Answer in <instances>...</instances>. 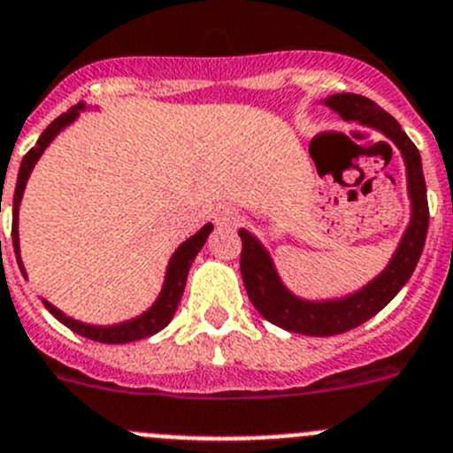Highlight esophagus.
<instances>
[{
	"instance_id": "34e87169",
	"label": "esophagus",
	"mask_w": 453,
	"mask_h": 453,
	"mask_svg": "<svg viewBox=\"0 0 453 453\" xmlns=\"http://www.w3.org/2000/svg\"><path fill=\"white\" fill-rule=\"evenodd\" d=\"M214 221L219 227H234L239 223V210L232 208V205H223L214 212Z\"/></svg>"
}]
</instances>
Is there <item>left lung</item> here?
Returning <instances> with one entry per match:
<instances>
[{
  "instance_id": "obj_1",
  "label": "left lung",
  "mask_w": 453,
  "mask_h": 453,
  "mask_svg": "<svg viewBox=\"0 0 453 453\" xmlns=\"http://www.w3.org/2000/svg\"><path fill=\"white\" fill-rule=\"evenodd\" d=\"M325 104L336 110L345 121H361V124L372 126L396 143L407 164L411 223L383 274L376 276L370 285H365L361 292L352 294V296L325 303H310L292 296L279 280V274L274 272V265L263 245L250 232L239 230L241 276H243L252 305L270 323L289 329V332L307 334V336H334V334L349 332L379 314L410 280L411 272L423 254L429 227L427 188H425L420 152L414 142L403 133L398 121L389 112H385L379 104L363 95H354V92L332 95L325 99Z\"/></svg>"
}]
</instances>
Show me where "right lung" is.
<instances>
[{
    "label": "right lung",
    "instance_id": "obj_1",
    "mask_svg": "<svg viewBox=\"0 0 453 453\" xmlns=\"http://www.w3.org/2000/svg\"><path fill=\"white\" fill-rule=\"evenodd\" d=\"M79 110H81V104L74 105V108H70L68 112H64V115L57 117V119L52 121L46 130H43L42 137H39V142H37V146L30 148V150L26 152L24 159H21L15 196H12V248H15L17 263H19V270L24 276H26V272H24V265H21V258H19V236H17V212H19L21 195H24V188H26V181H28V177H30V170L35 168V164H37V159L42 157V152L46 150L48 143L55 139V134L59 133L61 128H65V126H68L70 121L79 115ZM210 232H212V226L208 223V226L201 227L195 236H190L186 243L179 245V250L174 252V257L170 258L168 274H165V283H164V289H161V296L157 298V303L150 307V310L143 311V314L137 316V319L126 320V323H119V325H110V327H96V325L79 323V320L61 314V311L57 310V307H52L48 301H43V305H46L48 311H50V314L55 316L59 323H64L65 327H70L73 332L81 334V336L90 338V341H99V343L117 345V343H130V341H139V338L152 336V334L161 332V329H164L165 325L173 320L174 311H177V307H179V301H181L183 288H186L188 270H190L192 261H195V257L199 254V250L203 248V243H205V239H208Z\"/></svg>",
    "mask_w": 453,
    "mask_h": 453
}]
</instances>
